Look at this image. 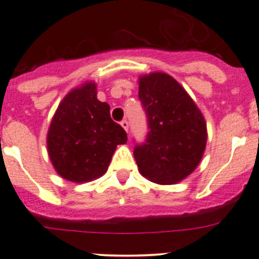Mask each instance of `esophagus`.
Returning <instances> with one entry per match:
<instances>
[{
	"instance_id": "1",
	"label": "esophagus",
	"mask_w": 259,
	"mask_h": 259,
	"mask_svg": "<svg viewBox=\"0 0 259 259\" xmlns=\"http://www.w3.org/2000/svg\"><path fill=\"white\" fill-rule=\"evenodd\" d=\"M120 124H121V126L124 127V129H125V132H126V133L129 132V121H127L126 119H124V120H122V121L120 122Z\"/></svg>"
}]
</instances>
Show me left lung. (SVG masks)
I'll return each mask as SVG.
<instances>
[{
  "label": "left lung",
  "mask_w": 259,
  "mask_h": 259,
  "mask_svg": "<svg viewBox=\"0 0 259 259\" xmlns=\"http://www.w3.org/2000/svg\"><path fill=\"white\" fill-rule=\"evenodd\" d=\"M139 100L147 115L145 142L134 157L148 180L172 185L191 175L206 147V124L185 89L160 72L140 77Z\"/></svg>",
  "instance_id": "left-lung-1"
}]
</instances>
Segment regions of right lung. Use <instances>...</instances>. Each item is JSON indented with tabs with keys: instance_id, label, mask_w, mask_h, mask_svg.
<instances>
[{
	"instance_id": "add662e5",
	"label": "right lung",
	"mask_w": 259,
	"mask_h": 259,
	"mask_svg": "<svg viewBox=\"0 0 259 259\" xmlns=\"http://www.w3.org/2000/svg\"><path fill=\"white\" fill-rule=\"evenodd\" d=\"M125 130L110 116V106L97 100L96 84L84 83L69 92L48 132V153L58 175L72 182H89L107 170Z\"/></svg>"
}]
</instances>
